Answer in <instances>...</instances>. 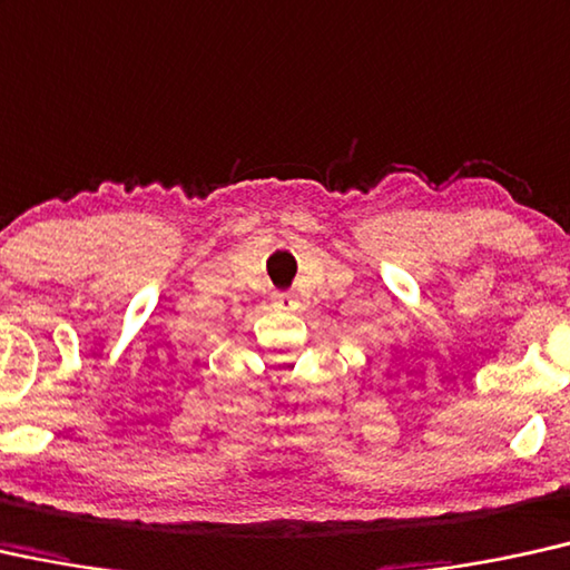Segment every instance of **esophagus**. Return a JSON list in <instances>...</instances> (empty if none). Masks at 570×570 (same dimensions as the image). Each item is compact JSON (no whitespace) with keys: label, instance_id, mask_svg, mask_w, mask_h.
I'll return each mask as SVG.
<instances>
[{"label":"esophagus","instance_id":"obj_1","mask_svg":"<svg viewBox=\"0 0 570 570\" xmlns=\"http://www.w3.org/2000/svg\"><path fill=\"white\" fill-rule=\"evenodd\" d=\"M274 304H276L278 309H296V307H299V302H296V296L288 294V292L274 294Z\"/></svg>","mask_w":570,"mask_h":570}]
</instances>
